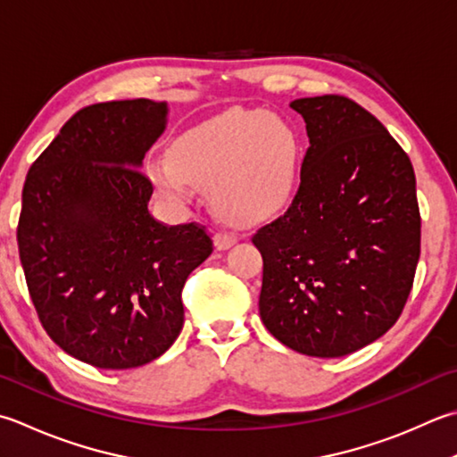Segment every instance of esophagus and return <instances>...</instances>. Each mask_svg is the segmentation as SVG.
<instances>
[{
  "mask_svg": "<svg viewBox=\"0 0 457 457\" xmlns=\"http://www.w3.org/2000/svg\"><path fill=\"white\" fill-rule=\"evenodd\" d=\"M237 241V237L234 234H229V231H216V236H213V244H216L218 249H229Z\"/></svg>",
  "mask_w": 457,
  "mask_h": 457,
  "instance_id": "1",
  "label": "esophagus"
}]
</instances>
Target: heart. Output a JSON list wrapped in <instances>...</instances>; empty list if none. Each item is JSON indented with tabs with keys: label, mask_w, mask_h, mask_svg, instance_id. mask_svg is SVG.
I'll use <instances>...</instances> for the list:
<instances>
[{
	"label": "heart",
	"mask_w": 457,
	"mask_h": 457,
	"mask_svg": "<svg viewBox=\"0 0 457 457\" xmlns=\"http://www.w3.org/2000/svg\"><path fill=\"white\" fill-rule=\"evenodd\" d=\"M301 140L279 114L228 111L178 137L148 174L166 200L184 204L208 186L213 208L241 221L273 218L293 200Z\"/></svg>",
	"instance_id": "b5f03b06"
}]
</instances>
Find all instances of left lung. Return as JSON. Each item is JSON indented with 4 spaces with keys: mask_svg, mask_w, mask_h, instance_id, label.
<instances>
[{
    "mask_svg": "<svg viewBox=\"0 0 457 457\" xmlns=\"http://www.w3.org/2000/svg\"><path fill=\"white\" fill-rule=\"evenodd\" d=\"M309 148L287 212L252 241L263 257L259 315L293 351L337 359L402 315L420 259L410 158L384 124L343 95L291 103Z\"/></svg>",
    "mask_w": 457,
    "mask_h": 457,
    "instance_id": "8db88e82",
    "label": "left lung"
}]
</instances>
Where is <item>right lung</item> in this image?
Wrapping results in <instances>:
<instances>
[{"label": "right lung", "instance_id": "1", "mask_svg": "<svg viewBox=\"0 0 457 457\" xmlns=\"http://www.w3.org/2000/svg\"><path fill=\"white\" fill-rule=\"evenodd\" d=\"M166 114L148 98L85 106L25 178L17 245L33 307L62 351L96 369L164 354L184 327L187 275L213 252L200 223L148 212L140 166Z\"/></svg>", "mask_w": 457, "mask_h": 457}]
</instances>
